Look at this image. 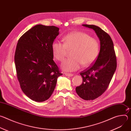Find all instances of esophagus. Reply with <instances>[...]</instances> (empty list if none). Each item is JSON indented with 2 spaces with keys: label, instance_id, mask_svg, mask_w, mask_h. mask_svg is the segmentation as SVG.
Listing matches in <instances>:
<instances>
[{
  "label": "esophagus",
  "instance_id": "34e87169",
  "mask_svg": "<svg viewBox=\"0 0 131 131\" xmlns=\"http://www.w3.org/2000/svg\"><path fill=\"white\" fill-rule=\"evenodd\" d=\"M65 74L66 76H68V77H72L73 76V74L72 73H67V72H65Z\"/></svg>",
  "mask_w": 131,
  "mask_h": 131
}]
</instances>
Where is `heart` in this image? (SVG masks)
I'll use <instances>...</instances> for the list:
<instances>
[{"instance_id": "b5f03b06", "label": "heart", "mask_w": 131, "mask_h": 131, "mask_svg": "<svg viewBox=\"0 0 131 131\" xmlns=\"http://www.w3.org/2000/svg\"><path fill=\"white\" fill-rule=\"evenodd\" d=\"M63 43L54 41L52 45L54 57L59 61L65 58L67 50L72 49L71 59L65 60L61 64L63 70L74 71L80 69L83 65L87 67L91 65L98 57L100 46L98 41L88 34L76 31L70 32L63 38Z\"/></svg>"}]
</instances>
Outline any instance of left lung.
<instances>
[{
  "mask_svg": "<svg viewBox=\"0 0 131 131\" xmlns=\"http://www.w3.org/2000/svg\"><path fill=\"white\" fill-rule=\"evenodd\" d=\"M93 29L100 40V51L95 62L80 72L83 81L76 88L77 94L86 101L95 100L106 90L117 68V59L110 36L99 26L83 24Z\"/></svg>",
  "mask_w": 131,
  "mask_h": 131,
  "instance_id": "obj_1",
  "label": "left lung"
}]
</instances>
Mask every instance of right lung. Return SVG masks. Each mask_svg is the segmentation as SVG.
Wrapping results in <instances>:
<instances>
[{"label": "right lung", "mask_w": 131, "mask_h": 131, "mask_svg": "<svg viewBox=\"0 0 131 131\" xmlns=\"http://www.w3.org/2000/svg\"><path fill=\"white\" fill-rule=\"evenodd\" d=\"M59 28L37 25L20 38L14 55L16 75L24 94L42 102L52 94L58 78L62 75L53 61L52 45Z\"/></svg>", "instance_id": "1"}]
</instances>
